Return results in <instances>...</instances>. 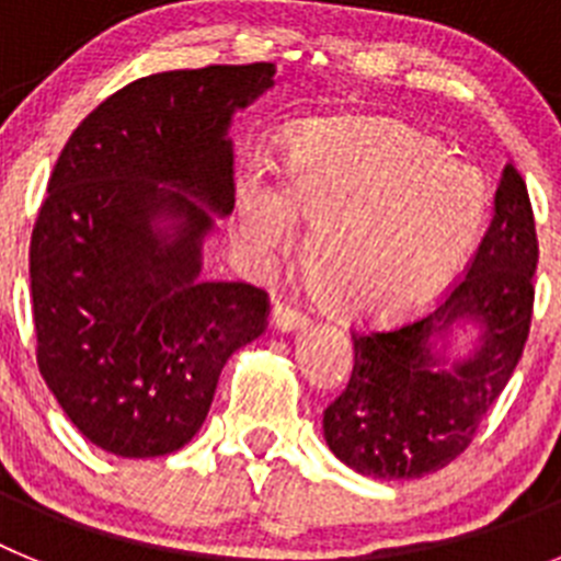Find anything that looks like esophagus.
Listing matches in <instances>:
<instances>
[{
  "label": "esophagus",
  "instance_id": "esophagus-1",
  "mask_svg": "<svg viewBox=\"0 0 561 561\" xmlns=\"http://www.w3.org/2000/svg\"><path fill=\"white\" fill-rule=\"evenodd\" d=\"M306 325V314L297 311L289 304H275L272 306V329L277 331H297Z\"/></svg>",
  "mask_w": 561,
  "mask_h": 561
}]
</instances>
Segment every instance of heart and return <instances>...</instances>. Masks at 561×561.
<instances>
[{
    "label": "heart",
    "instance_id": "obj_1",
    "mask_svg": "<svg viewBox=\"0 0 561 561\" xmlns=\"http://www.w3.org/2000/svg\"><path fill=\"white\" fill-rule=\"evenodd\" d=\"M236 213L257 255L289 250L309 227L314 300L356 325H385L449 286L485 216L474 168L447 160L415 128L388 121L309 126L291 140L280 185L247 173Z\"/></svg>",
    "mask_w": 561,
    "mask_h": 561
}]
</instances>
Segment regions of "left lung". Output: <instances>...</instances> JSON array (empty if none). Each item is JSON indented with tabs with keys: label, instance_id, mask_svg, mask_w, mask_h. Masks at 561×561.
Returning a JSON list of instances; mask_svg holds the SVG:
<instances>
[{
	"label": "left lung",
	"instance_id": "8db88e82",
	"mask_svg": "<svg viewBox=\"0 0 561 561\" xmlns=\"http://www.w3.org/2000/svg\"><path fill=\"white\" fill-rule=\"evenodd\" d=\"M539 261L528 187L505 165L494 216L433 314L388 331H354V370L323 413L331 453L359 474L413 480L453 463L512 379L531 331ZM460 319L484 329L479 348L447 360L434 340Z\"/></svg>",
	"mask_w": 561,
	"mask_h": 561
}]
</instances>
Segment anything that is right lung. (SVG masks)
Masks as SVG:
<instances>
[{
    "label": "right lung",
    "instance_id": "add662e5",
    "mask_svg": "<svg viewBox=\"0 0 561 561\" xmlns=\"http://www.w3.org/2000/svg\"><path fill=\"white\" fill-rule=\"evenodd\" d=\"M272 76L257 61L140 78L83 117L53 168L30 238L36 359L106 453L185 447L225 362L266 331V291L199 280V255L213 213L236 205L232 112Z\"/></svg>",
    "mask_w": 561,
    "mask_h": 561
}]
</instances>
